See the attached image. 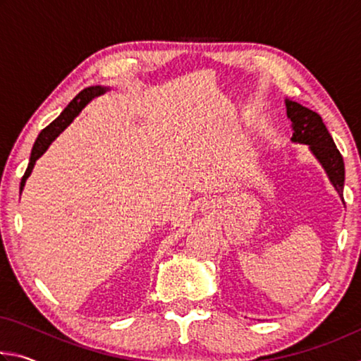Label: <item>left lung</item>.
<instances>
[{"label": "left lung", "mask_w": 361, "mask_h": 361, "mask_svg": "<svg viewBox=\"0 0 361 361\" xmlns=\"http://www.w3.org/2000/svg\"><path fill=\"white\" fill-rule=\"evenodd\" d=\"M286 116L291 121L293 127V143L309 145V149L315 156L317 161L325 169L329 181L334 186L336 191L342 197L344 192V161L339 149L336 148L333 137L329 135L326 126L323 124L320 114H317L312 109L299 105L298 102L285 100ZM344 200V197H342Z\"/></svg>", "instance_id": "1"}]
</instances>
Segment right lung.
Listing matches in <instances>:
<instances>
[{"label": "right lung", "instance_id": "obj_1", "mask_svg": "<svg viewBox=\"0 0 361 361\" xmlns=\"http://www.w3.org/2000/svg\"><path fill=\"white\" fill-rule=\"evenodd\" d=\"M106 92V87H102V85H92V87H87L79 92L75 99L70 102V105L66 106L62 114L59 116L56 121H52L51 124H49L46 129H42L41 133L36 138V142L33 145V149H32V156H30V162H28V167L25 170V175L22 176V181H20V192L23 186H25V181L32 173V170L35 167V162L38 161V159L44 154L46 149L49 148V145H51L54 140H56L60 133H62L66 127H68L73 119L76 118V116L81 113V109L87 105V103L95 99V97H99L102 94Z\"/></svg>", "mask_w": 361, "mask_h": 361}]
</instances>
